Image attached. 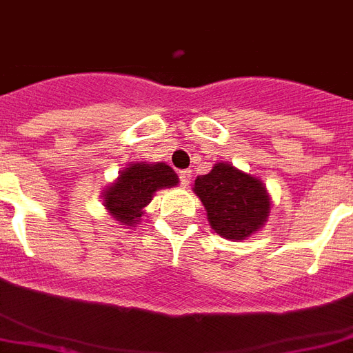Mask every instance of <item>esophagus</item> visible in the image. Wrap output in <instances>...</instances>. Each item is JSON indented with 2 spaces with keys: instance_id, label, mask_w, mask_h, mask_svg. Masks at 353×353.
<instances>
[{
  "instance_id": "obj_1",
  "label": "esophagus",
  "mask_w": 353,
  "mask_h": 353,
  "mask_svg": "<svg viewBox=\"0 0 353 353\" xmlns=\"http://www.w3.org/2000/svg\"><path fill=\"white\" fill-rule=\"evenodd\" d=\"M179 176H180V183H182V185H189V183H191V176H193V173H191L189 170H183V171H180Z\"/></svg>"
}]
</instances>
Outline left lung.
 Segmentation results:
<instances>
[{"mask_svg": "<svg viewBox=\"0 0 353 353\" xmlns=\"http://www.w3.org/2000/svg\"><path fill=\"white\" fill-rule=\"evenodd\" d=\"M193 191L202 200L211 227L225 240H245L269 218L270 198L263 182L227 162L200 174Z\"/></svg>", "mask_w": 353, "mask_h": 353, "instance_id": "obj_1", "label": "left lung"}]
</instances>
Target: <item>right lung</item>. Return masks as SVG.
<instances>
[{
    "label": "right lung",
    "instance_id": "right-lung-1",
    "mask_svg": "<svg viewBox=\"0 0 353 353\" xmlns=\"http://www.w3.org/2000/svg\"><path fill=\"white\" fill-rule=\"evenodd\" d=\"M179 176L164 162L145 164L133 162L122 170L119 179L108 185L103 193L104 208L110 211L119 225L135 227L141 222L144 208L159 189L174 188Z\"/></svg>",
    "mask_w": 353,
    "mask_h": 353
}]
</instances>
